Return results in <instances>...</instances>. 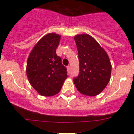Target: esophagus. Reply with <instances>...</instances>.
Returning <instances> with one entry per match:
<instances>
[{"mask_svg":"<svg viewBox=\"0 0 134 134\" xmlns=\"http://www.w3.org/2000/svg\"><path fill=\"white\" fill-rule=\"evenodd\" d=\"M67 72H68V73L69 74L70 73V71H71V67H70L69 65L67 66Z\"/></svg>","mask_w":134,"mask_h":134,"instance_id":"34e87169","label":"esophagus"}]
</instances>
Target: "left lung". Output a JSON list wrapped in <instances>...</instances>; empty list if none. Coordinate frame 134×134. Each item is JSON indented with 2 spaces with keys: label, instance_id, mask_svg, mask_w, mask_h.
Masks as SVG:
<instances>
[{
  "label": "left lung",
  "instance_id": "1",
  "mask_svg": "<svg viewBox=\"0 0 134 134\" xmlns=\"http://www.w3.org/2000/svg\"><path fill=\"white\" fill-rule=\"evenodd\" d=\"M74 39L78 49L80 72L73 78V82L80 93L94 97L102 92L109 82L110 60L104 49L90 35H76Z\"/></svg>",
  "mask_w": 134,
  "mask_h": 134
}]
</instances>
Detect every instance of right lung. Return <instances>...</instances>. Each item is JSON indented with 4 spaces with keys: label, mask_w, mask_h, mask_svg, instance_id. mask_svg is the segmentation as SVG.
Instances as JSON below:
<instances>
[{
    "label": "right lung",
    "mask_w": 134,
    "mask_h": 134,
    "mask_svg": "<svg viewBox=\"0 0 134 134\" xmlns=\"http://www.w3.org/2000/svg\"><path fill=\"white\" fill-rule=\"evenodd\" d=\"M60 35L50 33L40 40L31 51L26 64V75L31 86L40 94H58L67 78V69L56 54Z\"/></svg>",
    "instance_id": "right-lung-1"
}]
</instances>
